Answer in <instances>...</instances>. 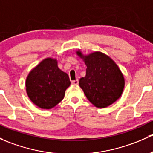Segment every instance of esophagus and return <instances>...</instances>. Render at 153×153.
Masks as SVG:
<instances>
[{
    "instance_id": "esophagus-1",
    "label": "esophagus",
    "mask_w": 153,
    "mask_h": 153,
    "mask_svg": "<svg viewBox=\"0 0 153 153\" xmlns=\"http://www.w3.org/2000/svg\"><path fill=\"white\" fill-rule=\"evenodd\" d=\"M71 83H72V84H73V85H78V80L76 79V80H75V81H72Z\"/></svg>"
}]
</instances>
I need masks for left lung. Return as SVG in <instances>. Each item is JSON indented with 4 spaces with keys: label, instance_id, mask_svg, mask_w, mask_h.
Masks as SVG:
<instances>
[{
    "label": "left lung",
    "instance_id": "obj_1",
    "mask_svg": "<svg viewBox=\"0 0 153 153\" xmlns=\"http://www.w3.org/2000/svg\"><path fill=\"white\" fill-rule=\"evenodd\" d=\"M76 53L87 67L86 76L79 81L86 97L100 108L111 105L122 95L125 86V79L118 66L101 52L87 56H83L80 51Z\"/></svg>",
    "mask_w": 153,
    "mask_h": 153
}]
</instances>
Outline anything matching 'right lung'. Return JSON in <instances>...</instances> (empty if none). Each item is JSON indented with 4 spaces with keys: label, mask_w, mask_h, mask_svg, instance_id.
I'll return each mask as SVG.
<instances>
[{
    "label": "right lung",
    "mask_w": 153,
    "mask_h": 153,
    "mask_svg": "<svg viewBox=\"0 0 153 153\" xmlns=\"http://www.w3.org/2000/svg\"><path fill=\"white\" fill-rule=\"evenodd\" d=\"M68 75L58 67L56 59L48 58L33 68L25 81L30 100L43 109L53 108L63 100L70 86Z\"/></svg>",
    "instance_id": "add662e5"
}]
</instances>
